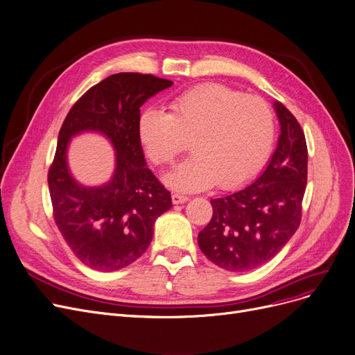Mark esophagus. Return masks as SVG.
Wrapping results in <instances>:
<instances>
[{
    "mask_svg": "<svg viewBox=\"0 0 355 355\" xmlns=\"http://www.w3.org/2000/svg\"><path fill=\"white\" fill-rule=\"evenodd\" d=\"M186 202H189V197L187 196L180 194V193H174L173 194V203L174 205H182V203H186Z\"/></svg>",
    "mask_w": 355,
    "mask_h": 355,
    "instance_id": "1",
    "label": "esophagus"
}]
</instances>
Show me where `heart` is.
<instances>
[{"label":"heart","instance_id":"obj_1","mask_svg":"<svg viewBox=\"0 0 355 355\" xmlns=\"http://www.w3.org/2000/svg\"><path fill=\"white\" fill-rule=\"evenodd\" d=\"M171 112L148 107L137 119V137L157 165L173 164L193 139V157L164 181L181 191L205 190L216 182L235 187L257 174L274 144V117L259 97L219 84L196 87L174 98Z\"/></svg>","mask_w":355,"mask_h":355}]
</instances>
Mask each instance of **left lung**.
Masks as SVG:
<instances>
[{
    "label": "left lung",
    "instance_id": "1",
    "mask_svg": "<svg viewBox=\"0 0 355 355\" xmlns=\"http://www.w3.org/2000/svg\"><path fill=\"white\" fill-rule=\"evenodd\" d=\"M280 136L261 175L248 186L210 200L213 216L198 246L227 271H251L282 251L302 219L307 181V146L296 117L274 103Z\"/></svg>",
    "mask_w": 355,
    "mask_h": 355
}]
</instances>
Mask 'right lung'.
<instances>
[{
	"mask_svg": "<svg viewBox=\"0 0 355 355\" xmlns=\"http://www.w3.org/2000/svg\"><path fill=\"white\" fill-rule=\"evenodd\" d=\"M171 85L149 73L107 76L72 105L59 130L48 174L53 218L75 257L92 270L109 272L135 263L148 250L155 220L173 207L137 137L141 105ZM84 131L103 134L116 152L115 173L103 187H84L67 166L69 142Z\"/></svg>",
	"mask_w": 355,
	"mask_h": 355,
	"instance_id": "right-lung-1",
	"label": "right lung"
}]
</instances>
